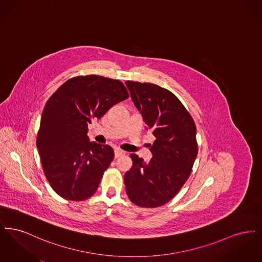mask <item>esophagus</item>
Segmentation results:
<instances>
[{
  "label": "esophagus",
  "mask_w": 262,
  "mask_h": 262,
  "mask_svg": "<svg viewBox=\"0 0 262 262\" xmlns=\"http://www.w3.org/2000/svg\"><path fill=\"white\" fill-rule=\"evenodd\" d=\"M125 153L123 151V150H115V158H119V157H121V156H123V155H125Z\"/></svg>",
  "instance_id": "1"
}]
</instances>
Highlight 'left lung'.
Masks as SVG:
<instances>
[{"label":"left lung","mask_w":262,"mask_h":262,"mask_svg":"<svg viewBox=\"0 0 262 262\" xmlns=\"http://www.w3.org/2000/svg\"><path fill=\"white\" fill-rule=\"evenodd\" d=\"M125 84L145 129L156 137L149 162L137 154L129 155L133 166L125 174V191L139 207H159L174 198L190 176L199 151L196 126L183 103L168 89L132 80Z\"/></svg>","instance_id":"left-lung-1"}]
</instances>
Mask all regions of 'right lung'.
I'll list each match as a JSON object with an SVG mask.
<instances>
[{"instance_id":"obj_1","label":"right lung","mask_w":262,"mask_h":262,"mask_svg":"<svg viewBox=\"0 0 262 262\" xmlns=\"http://www.w3.org/2000/svg\"><path fill=\"white\" fill-rule=\"evenodd\" d=\"M128 96L118 79L78 75L62 83L47 101L36 144L44 174L62 199L81 201L97 190L114 150L89 141L88 124Z\"/></svg>"}]
</instances>
